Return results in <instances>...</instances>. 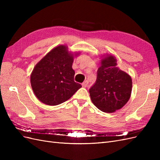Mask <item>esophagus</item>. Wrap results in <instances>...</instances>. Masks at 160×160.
Returning <instances> with one entry per match:
<instances>
[{"label": "esophagus", "instance_id": "1", "mask_svg": "<svg viewBox=\"0 0 160 160\" xmlns=\"http://www.w3.org/2000/svg\"><path fill=\"white\" fill-rule=\"evenodd\" d=\"M88 85V81H85L83 83H82V86H83V88H86L87 86Z\"/></svg>", "mask_w": 160, "mask_h": 160}]
</instances>
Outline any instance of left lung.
I'll return each instance as SVG.
<instances>
[{
  "mask_svg": "<svg viewBox=\"0 0 160 160\" xmlns=\"http://www.w3.org/2000/svg\"><path fill=\"white\" fill-rule=\"evenodd\" d=\"M132 89V78L117 67L115 57L105 56L97 72L95 83L89 90L93 103L103 112L113 113L128 103Z\"/></svg>",
  "mask_w": 160,
  "mask_h": 160,
  "instance_id": "8db88e82",
  "label": "left lung"
}]
</instances>
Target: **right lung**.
I'll list each match as a JSON object with an SVG mask.
<instances>
[{
	"mask_svg": "<svg viewBox=\"0 0 160 160\" xmlns=\"http://www.w3.org/2000/svg\"><path fill=\"white\" fill-rule=\"evenodd\" d=\"M73 58L66 45H59L34 67L31 84L34 93L42 103L49 105L61 104L81 88V84L74 81Z\"/></svg>",
	"mask_w": 160,
	"mask_h": 160,
	"instance_id": "1",
	"label": "right lung"
}]
</instances>
